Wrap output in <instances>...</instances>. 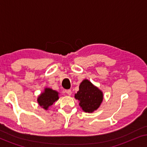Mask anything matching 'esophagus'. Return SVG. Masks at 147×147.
<instances>
[{
    "label": "esophagus",
    "instance_id": "esophagus-1",
    "mask_svg": "<svg viewBox=\"0 0 147 147\" xmlns=\"http://www.w3.org/2000/svg\"><path fill=\"white\" fill-rule=\"evenodd\" d=\"M65 93L67 94V95H69V96H70L71 94V90H65Z\"/></svg>",
    "mask_w": 147,
    "mask_h": 147
}]
</instances>
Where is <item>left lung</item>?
Wrapping results in <instances>:
<instances>
[{
	"mask_svg": "<svg viewBox=\"0 0 147 147\" xmlns=\"http://www.w3.org/2000/svg\"><path fill=\"white\" fill-rule=\"evenodd\" d=\"M76 100L84 112L92 113L100 107L103 100V93L88 80H84L80 84L79 91L75 94Z\"/></svg>",
	"mask_w": 147,
	"mask_h": 147,
	"instance_id": "left-lung-1",
	"label": "left lung"
}]
</instances>
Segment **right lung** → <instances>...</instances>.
<instances>
[{
    "instance_id": "obj_1",
    "label": "right lung",
    "mask_w": 147,
    "mask_h": 147,
    "mask_svg": "<svg viewBox=\"0 0 147 147\" xmlns=\"http://www.w3.org/2000/svg\"><path fill=\"white\" fill-rule=\"evenodd\" d=\"M59 99V93L55 90L51 88H46L44 92L39 96L37 98V102L40 106L45 110H48L55 101Z\"/></svg>"
}]
</instances>
